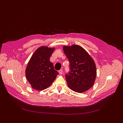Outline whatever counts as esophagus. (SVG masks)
<instances>
[{
  "label": "esophagus",
  "mask_w": 123,
  "mask_h": 123,
  "mask_svg": "<svg viewBox=\"0 0 123 123\" xmlns=\"http://www.w3.org/2000/svg\"><path fill=\"white\" fill-rule=\"evenodd\" d=\"M58 72H59V74H62V70H59V71H58Z\"/></svg>",
  "instance_id": "obj_1"
}]
</instances>
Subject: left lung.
<instances>
[{"instance_id":"left-lung-1","label":"left lung","mask_w":123,"mask_h":123,"mask_svg":"<svg viewBox=\"0 0 123 123\" xmlns=\"http://www.w3.org/2000/svg\"><path fill=\"white\" fill-rule=\"evenodd\" d=\"M63 50L70 62V72L66 74L68 87L78 93L88 90L93 86L96 76L93 59L84 48L77 44L64 46Z\"/></svg>"}]
</instances>
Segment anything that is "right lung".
Returning a JSON list of instances; mask_svg holds the SVG:
<instances>
[{
	"label": "right lung",
	"instance_id": "right-lung-1",
	"mask_svg": "<svg viewBox=\"0 0 123 123\" xmlns=\"http://www.w3.org/2000/svg\"><path fill=\"white\" fill-rule=\"evenodd\" d=\"M54 48L42 46L33 53L25 69V76L33 89L39 91L47 89L58 74L50 58Z\"/></svg>",
	"mask_w": 123,
	"mask_h": 123
}]
</instances>
